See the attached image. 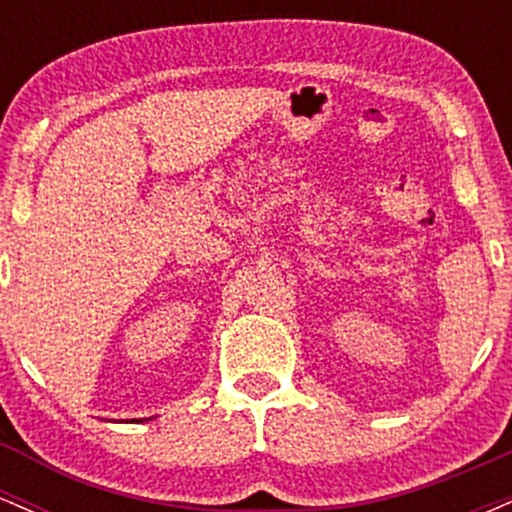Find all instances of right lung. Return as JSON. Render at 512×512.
<instances>
[{"mask_svg": "<svg viewBox=\"0 0 512 512\" xmlns=\"http://www.w3.org/2000/svg\"><path fill=\"white\" fill-rule=\"evenodd\" d=\"M142 421H144V419H142Z\"/></svg>", "mask_w": 512, "mask_h": 512, "instance_id": "1", "label": "right lung"}]
</instances>
